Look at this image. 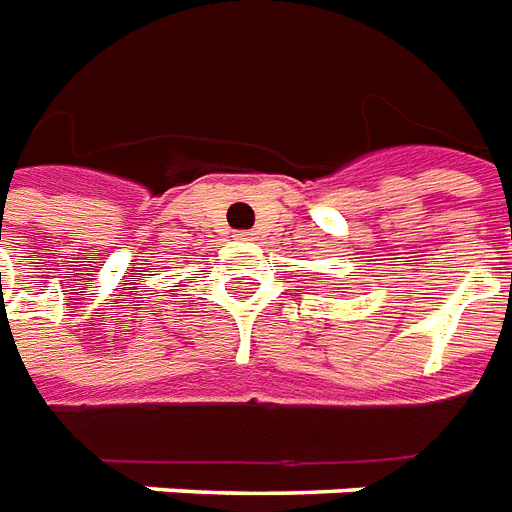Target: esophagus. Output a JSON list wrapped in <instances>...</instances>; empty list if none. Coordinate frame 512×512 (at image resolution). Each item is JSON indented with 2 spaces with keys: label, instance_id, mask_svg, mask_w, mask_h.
Listing matches in <instances>:
<instances>
[{
  "label": "esophagus",
  "instance_id": "34e87169",
  "mask_svg": "<svg viewBox=\"0 0 512 512\" xmlns=\"http://www.w3.org/2000/svg\"><path fill=\"white\" fill-rule=\"evenodd\" d=\"M234 237H237V240H242V242H253V240H256V234H253V231H237Z\"/></svg>",
  "mask_w": 512,
  "mask_h": 512
}]
</instances>
